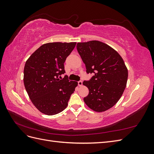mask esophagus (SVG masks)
I'll list each match as a JSON object with an SVG mask.
<instances>
[{
  "instance_id": "34e87169",
  "label": "esophagus",
  "mask_w": 154,
  "mask_h": 154,
  "mask_svg": "<svg viewBox=\"0 0 154 154\" xmlns=\"http://www.w3.org/2000/svg\"><path fill=\"white\" fill-rule=\"evenodd\" d=\"M78 85L79 86H82L83 85V82L82 80H80L79 82H78Z\"/></svg>"
}]
</instances>
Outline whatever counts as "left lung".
<instances>
[{
    "mask_svg": "<svg viewBox=\"0 0 154 154\" xmlns=\"http://www.w3.org/2000/svg\"><path fill=\"white\" fill-rule=\"evenodd\" d=\"M77 51L85 64L87 74H93L83 81L89 92L83 98L86 105L96 112L105 111L120 99L127 85L128 70L122 57L101 42L92 40L78 43Z\"/></svg>",
    "mask_w": 154,
    "mask_h": 154,
    "instance_id": "1",
    "label": "left lung"
}]
</instances>
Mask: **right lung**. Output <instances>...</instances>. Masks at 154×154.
I'll list each match as a JSON object with an SVG mask.
<instances>
[{
    "label": "right lung",
    "mask_w": 154,
    "mask_h": 154,
    "mask_svg": "<svg viewBox=\"0 0 154 154\" xmlns=\"http://www.w3.org/2000/svg\"><path fill=\"white\" fill-rule=\"evenodd\" d=\"M76 42H52L44 44L27 60L24 83L32 103L41 112L52 116L66 108L78 82L70 81L64 62Z\"/></svg>",
    "instance_id": "1"
}]
</instances>
